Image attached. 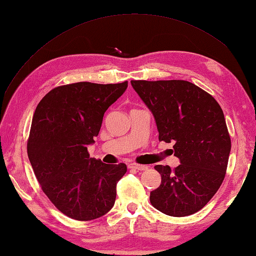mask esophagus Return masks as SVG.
Masks as SVG:
<instances>
[{"mask_svg":"<svg viewBox=\"0 0 256 256\" xmlns=\"http://www.w3.org/2000/svg\"><path fill=\"white\" fill-rule=\"evenodd\" d=\"M128 168H133V170H146L148 167L145 165H138L136 162H131V164H128Z\"/></svg>","mask_w":256,"mask_h":256,"instance_id":"34e87169","label":"esophagus"}]
</instances>
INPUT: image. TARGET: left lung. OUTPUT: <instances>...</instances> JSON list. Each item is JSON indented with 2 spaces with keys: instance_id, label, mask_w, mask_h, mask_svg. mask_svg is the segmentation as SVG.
Listing matches in <instances>:
<instances>
[{
  "instance_id": "left-lung-1",
  "label": "left lung",
  "mask_w": 256,
  "mask_h": 256,
  "mask_svg": "<svg viewBox=\"0 0 256 256\" xmlns=\"http://www.w3.org/2000/svg\"><path fill=\"white\" fill-rule=\"evenodd\" d=\"M155 118L158 140L174 143L180 165H156L160 187L150 192L152 206L172 216L194 214L209 202L224 182L231 138L219 103L184 80H132Z\"/></svg>"
}]
</instances>
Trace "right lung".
Listing matches in <instances>:
<instances>
[{
	"mask_svg": "<svg viewBox=\"0 0 256 256\" xmlns=\"http://www.w3.org/2000/svg\"><path fill=\"white\" fill-rule=\"evenodd\" d=\"M126 88L128 81L59 86L36 108L27 154L42 192L69 218H100L116 202L126 165L91 158L86 145L94 143L104 112Z\"/></svg>",
	"mask_w": 256,
	"mask_h": 256,
	"instance_id": "right-lung-1",
	"label": "right lung"
}]
</instances>
